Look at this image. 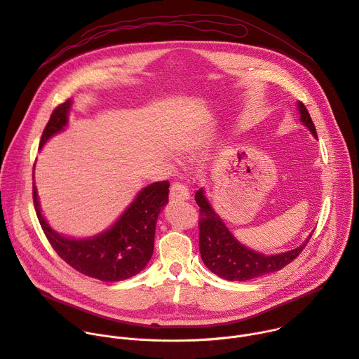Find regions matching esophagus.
Here are the masks:
<instances>
[{
    "instance_id": "esophagus-1",
    "label": "esophagus",
    "mask_w": 359,
    "mask_h": 359,
    "mask_svg": "<svg viewBox=\"0 0 359 359\" xmlns=\"http://www.w3.org/2000/svg\"><path fill=\"white\" fill-rule=\"evenodd\" d=\"M190 198V193L186 184L180 183V182H175L170 187V201L172 202H182V201H187Z\"/></svg>"
}]
</instances>
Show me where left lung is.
Wrapping results in <instances>:
<instances>
[{"label": "left lung", "instance_id": "8db88e82", "mask_svg": "<svg viewBox=\"0 0 359 359\" xmlns=\"http://www.w3.org/2000/svg\"><path fill=\"white\" fill-rule=\"evenodd\" d=\"M302 123L316 136L315 124L304 103H299ZM196 203L199 205V249L203 264L210 272L227 280H248L266 273L280 271L292 260H295L308 245V241L299 248L280 253L265 256L241 245L227 231L223 220L213 212L201 189L196 191Z\"/></svg>", "mask_w": 359, "mask_h": 359}]
</instances>
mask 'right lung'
<instances>
[{
    "label": "right lung",
    "instance_id": "right-lung-1",
    "mask_svg": "<svg viewBox=\"0 0 359 359\" xmlns=\"http://www.w3.org/2000/svg\"><path fill=\"white\" fill-rule=\"evenodd\" d=\"M70 100L58 104L44 128L40 147L67 124ZM34 202L43 232L57 255L77 272L103 282H118L139 273L154 249L156 222L169 202V182H156L144 187L110 229L91 239H67L55 233L44 220L37 190L32 183Z\"/></svg>",
    "mask_w": 359,
    "mask_h": 359
}]
</instances>
